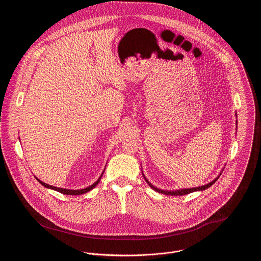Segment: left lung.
<instances>
[{"mask_svg":"<svg viewBox=\"0 0 261 261\" xmlns=\"http://www.w3.org/2000/svg\"><path fill=\"white\" fill-rule=\"evenodd\" d=\"M145 177V176H144ZM145 180H146V182L149 184V186L151 188V189H153L154 191H156V192H159V193H162V194H165V195H171V196H182V195H186V194H190V193H192V192H195V191H203V190H205V189H207V188H209L210 186H212L217 180H218V178L217 179H215L214 181H212L211 183H209V184H207V185H204V186L201 187H197V188H190V189H182V190H177V191H164V190H160V189H158V188H155V187L152 186L150 183H149V181L145 178Z\"/></svg>","mask_w":261,"mask_h":261,"instance_id":"1","label":"left lung"}]
</instances>
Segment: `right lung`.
<instances>
[{"instance_id": "right-lung-1", "label": "right lung", "mask_w": 261, "mask_h": 261, "mask_svg": "<svg viewBox=\"0 0 261 261\" xmlns=\"http://www.w3.org/2000/svg\"><path fill=\"white\" fill-rule=\"evenodd\" d=\"M102 176V175H101ZM101 176L99 177V179L94 183V184H92L91 186L87 187V188H85V189H81V190H68V189H62V188H57V187H53L50 186V185H48V184H46V183H43L42 181H40L39 179H37L38 182L42 185V186L46 187V188H48V189H52V190H55V191H57V192H60V193H62V194H65V195H81V194H84V193H87L88 191H90V190H92L94 187L96 186L98 183H99V181H100V179H101Z\"/></svg>"}]
</instances>
